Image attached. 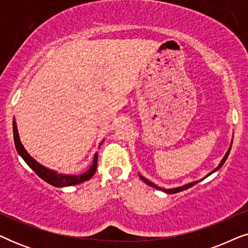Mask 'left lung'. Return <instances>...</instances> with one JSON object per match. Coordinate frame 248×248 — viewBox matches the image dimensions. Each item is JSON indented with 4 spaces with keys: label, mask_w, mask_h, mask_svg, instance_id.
Listing matches in <instances>:
<instances>
[{
    "label": "left lung",
    "mask_w": 248,
    "mask_h": 248,
    "mask_svg": "<svg viewBox=\"0 0 248 248\" xmlns=\"http://www.w3.org/2000/svg\"><path fill=\"white\" fill-rule=\"evenodd\" d=\"M230 149H232V147H230V148H229V150H228V151H227V154L225 155V157H223V159H222V160H221V162H220V165L218 166V167H217V168H216V169H215V170H213V171H211V172H210V174H209V175H211V174H212V172H215V171H217V170H218V169H220V168H221V166H222L223 164H225L226 159H227V158H228V155H229V152H230ZM209 175H208V176H209ZM140 177H141V179H142V181H143V182L145 183V184L150 185V186H151V187H155V188H158V189H160V191H164L165 193H167V194H174V193H178V192L185 191V189H187V188H189V187H192V186H194L195 184H198V183H199V182H193V183H189V184H186V185H184V186H181V187H177V188H171V189H165V188L158 187V186H157V185H155V184H154V183H151L150 181H148V179H145L144 177H142V176H141V175H140Z\"/></svg>",
    "instance_id": "8db88e82"
}]
</instances>
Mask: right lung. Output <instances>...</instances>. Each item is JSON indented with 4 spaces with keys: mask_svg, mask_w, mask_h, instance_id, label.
<instances>
[{
    "mask_svg": "<svg viewBox=\"0 0 248 248\" xmlns=\"http://www.w3.org/2000/svg\"><path fill=\"white\" fill-rule=\"evenodd\" d=\"M13 138H15V144H16V151L19 152V155H21L23 160L26 161V164L28 165L29 167L39 176L40 178L48 183V184L55 186V187H64V186L80 184V183L86 182V181H88V179H90L93 176L94 172H96L97 159H98L97 154L94 155L93 165L91 166L89 170H88L87 172H84V174L78 175V176L77 175L70 176V175L56 174L55 171L50 170V169H48V168H45L44 166L38 164V162H37L32 157H30V155L25 150V148H23L21 142H20L18 128H16V122H13Z\"/></svg>",
    "mask_w": 248,
    "mask_h": 248,
    "instance_id": "1",
    "label": "right lung"
}]
</instances>
